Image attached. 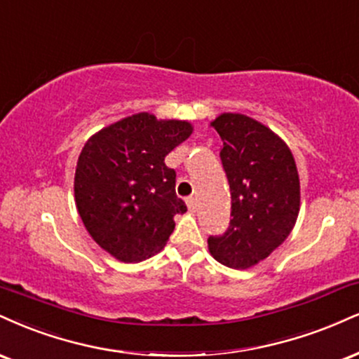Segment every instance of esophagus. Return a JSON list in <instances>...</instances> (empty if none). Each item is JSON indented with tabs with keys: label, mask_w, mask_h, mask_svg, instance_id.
Instances as JSON below:
<instances>
[{
	"label": "esophagus",
	"mask_w": 359,
	"mask_h": 359,
	"mask_svg": "<svg viewBox=\"0 0 359 359\" xmlns=\"http://www.w3.org/2000/svg\"><path fill=\"white\" fill-rule=\"evenodd\" d=\"M187 207H189V210H191V212H196V209H197V201H196V197H187Z\"/></svg>",
	"instance_id": "esophagus-1"
}]
</instances>
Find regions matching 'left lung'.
Returning a JSON list of instances; mask_svg holds the SVG:
<instances>
[{
	"label": "left lung",
	"mask_w": 359,
	"mask_h": 359,
	"mask_svg": "<svg viewBox=\"0 0 359 359\" xmlns=\"http://www.w3.org/2000/svg\"><path fill=\"white\" fill-rule=\"evenodd\" d=\"M210 127L221 137V161L231 187V224L207 239L215 261L249 269L286 241L301 204L297 167L279 135L243 114H221Z\"/></svg>",
	"instance_id": "left-lung-1"
}]
</instances>
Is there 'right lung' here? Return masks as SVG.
I'll return each instance as SVG.
<instances>
[{"mask_svg": "<svg viewBox=\"0 0 359 359\" xmlns=\"http://www.w3.org/2000/svg\"><path fill=\"white\" fill-rule=\"evenodd\" d=\"M185 120L135 114L86 140L76 162L75 202L83 226L103 250L122 262L152 257L187 210L175 194L165 157L191 137Z\"/></svg>", "mask_w": 359, "mask_h": 359, "instance_id": "add662e5", "label": "right lung"}]
</instances>
